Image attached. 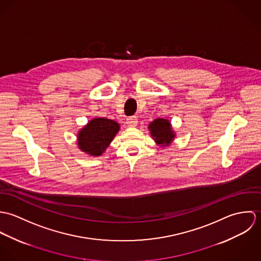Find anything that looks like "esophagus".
Wrapping results in <instances>:
<instances>
[{
	"instance_id": "obj_1",
	"label": "esophagus",
	"mask_w": 261,
	"mask_h": 261,
	"mask_svg": "<svg viewBox=\"0 0 261 261\" xmlns=\"http://www.w3.org/2000/svg\"><path fill=\"white\" fill-rule=\"evenodd\" d=\"M126 123L128 126H136L138 124V118L137 116H129L126 118Z\"/></svg>"
}]
</instances>
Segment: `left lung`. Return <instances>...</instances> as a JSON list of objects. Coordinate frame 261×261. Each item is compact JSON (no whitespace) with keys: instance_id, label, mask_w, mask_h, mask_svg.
Returning <instances> with one entry per match:
<instances>
[{"instance_id":"left-lung-1","label":"left lung","mask_w":261,"mask_h":261,"mask_svg":"<svg viewBox=\"0 0 261 261\" xmlns=\"http://www.w3.org/2000/svg\"><path fill=\"white\" fill-rule=\"evenodd\" d=\"M150 135L156 144L162 146H168L173 141L175 135L172 130L171 124L168 119L156 118L149 124Z\"/></svg>"}]
</instances>
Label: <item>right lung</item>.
<instances>
[{"label": "right lung", "mask_w": 261, "mask_h": 261, "mask_svg": "<svg viewBox=\"0 0 261 261\" xmlns=\"http://www.w3.org/2000/svg\"><path fill=\"white\" fill-rule=\"evenodd\" d=\"M119 130V124L108 118L90 120L78 134L79 149L91 155H100Z\"/></svg>", "instance_id": "1"}]
</instances>
